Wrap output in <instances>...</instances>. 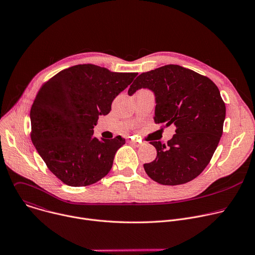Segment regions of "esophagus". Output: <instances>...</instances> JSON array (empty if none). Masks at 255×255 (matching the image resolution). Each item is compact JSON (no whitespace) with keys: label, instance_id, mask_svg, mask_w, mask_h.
<instances>
[{"label":"esophagus","instance_id":"34e87169","mask_svg":"<svg viewBox=\"0 0 255 255\" xmlns=\"http://www.w3.org/2000/svg\"><path fill=\"white\" fill-rule=\"evenodd\" d=\"M130 143H132V144H134L135 145V146H137V147H140L141 146V145H142V143L141 142H139V141H137L136 139H133V138H131L130 140Z\"/></svg>","mask_w":255,"mask_h":255}]
</instances>
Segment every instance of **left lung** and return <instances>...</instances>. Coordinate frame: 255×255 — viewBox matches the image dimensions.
Segmentation results:
<instances>
[{"instance_id": "1", "label": "left lung", "mask_w": 255, "mask_h": 255, "mask_svg": "<svg viewBox=\"0 0 255 255\" xmlns=\"http://www.w3.org/2000/svg\"><path fill=\"white\" fill-rule=\"evenodd\" d=\"M148 89L155 97L154 122L175 134L167 144L151 141L155 160L144 163L150 178L165 186L183 185L209 164L223 133L226 107L219 89L207 77L176 64L143 72L128 90Z\"/></svg>"}]
</instances>
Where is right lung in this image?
Wrapping results in <instances>:
<instances>
[{
	"label": "right lung",
	"instance_id": "1",
	"mask_svg": "<svg viewBox=\"0 0 255 255\" xmlns=\"http://www.w3.org/2000/svg\"><path fill=\"white\" fill-rule=\"evenodd\" d=\"M137 72L95 64L63 69L46 82L30 111L31 140L49 170L70 187L93 185L111 170L125 139H98L94 126Z\"/></svg>",
	"mask_w": 255,
	"mask_h": 255
}]
</instances>
